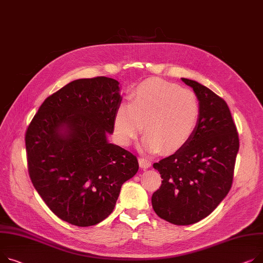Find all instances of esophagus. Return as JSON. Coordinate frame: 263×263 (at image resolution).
Wrapping results in <instances>:
<instances>
[{
	"label": "esophagus",
	"instance_id": "1",
	"mask_svg": "<svg viewBox=\"0 0 263 263\" xmlns=\"http://www.w3.org/2000/svg\"><path fill=\"white\" fill-rule=\"evenodd\" d=\"M138 164H139V166H141L142 168L147 169V168H149V167L151 166V161L148 160V159H146V157L139 156V157H138Z\"/></svg>",
	"mask_w": 263,
	"mask_h": 263
}]
</instances>
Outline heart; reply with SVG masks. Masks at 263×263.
Returning a JSON list of instances; mask_svg holds the SVG:
<instances>
[{
    "instance_id": "b5f03b06",
    "label": "heart",
    "mask_w": 263,
    "mask_h": 263,
    "mask_svg": "<svg viewBox=\"0 0 263 263\" xmlns=\"http://www.w3.org/2000/svg\"><path fill=\"white\" fill-rule=\"evenodd\" d=\"M201 116L198 95L177 83L151 78L138 83L130 102L116 109L113 127L117 141L130 145L143 130V139L150 152H176L195 136Z\"/></svg>"
}]
</instances>
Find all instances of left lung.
<instances>
[{
  "instance_id": "left-lung-1",
  "label": "left lung",
  "mask_w": 263,
  "mask_h": 263,
  "mask_svg": "<svg viewBox=\"0 0 263 263\" xmlns=\"http://www.w3.org/2000/svg\"><path fill=\"white\" fill-rule=\"evenodd\" d=\"M182 80L201 103L198 129L186 147L153 164L163 181L151 202L160 218L189 225L211 215L229 194L239 136L223 98L197 81Z\"/></svg>"
}]
</instances>
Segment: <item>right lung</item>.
Instances as JSON below:
<instances>
[{
	"label": "right lung",
	"instance_id": "right-lung-1",
	"mask_svg": "<svg viewBox=\"0 0 263 263\" xmlns=\"http://www.w3.org/2000/svg\"><path fill=\"white\" fill-rule=\"evenodd\" d=\"M118 84L103 76L69 82L43 101L26 129L31 183L69 224L109 217L121 185L138 170L133 153L107 141L121 101Z\"/></svg>",
	"mask_w": 263,
	"mask_h": 263
}]
</instances>
